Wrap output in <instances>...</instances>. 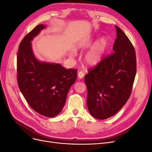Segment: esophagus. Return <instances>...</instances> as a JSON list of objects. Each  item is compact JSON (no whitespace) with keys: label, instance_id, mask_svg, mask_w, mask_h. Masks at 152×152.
Returning <instances> with one entry per match:
<instances>
[{"label":"esophagus","instance_id":"esophagus-1","mask_svg":"<svg viewBox=\"0 0 152 152\" xmlns=\"http://www.w3.org/2000/svg\"><path fill=\"white\" fill-rule=\"evenodd\" d=\"M78 76H79V77L80 78V79H82V78H83V77L84 76V72L80 71L79 73H78Z\"/></svg>","mask_w":152,"mask_h":152}]
</instances>
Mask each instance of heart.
Here are the masks:
<instances>
[{
  "mask_svg": "<svg viewBox=\"0 0 152 152\" xmlns=\"http://www.w3.org/2000/svg\"><path fill=\"white\" fill-rule=\"evenodd\" d=\"M93 42L91 37H85L77 44V49H85ZM108 46L107 39L102 37L99 39L91 45L87 50L84 55V61L89 66H95L99 64L102 60L104 53Z\"/></svg>",
  "mask_w": 152,
  "mask_h": 152,
  "instance_id": "1",
  "label": "heart"
}]
</instances>
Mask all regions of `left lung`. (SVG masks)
I'll return each mask as SVG.
<instances>
[{"instance_id":"left-lung-1","label":"left lung","mask_w":152,"mask_h":152,"mask_svg":"<svg viewBox=\"0 0 152 152\" xmlns=\"http://www.w3.org/2000/svg\"><path fill=\"white\" fill-rule=\"evenodd\" d=\"M115 28L114 52L89 69L84 78L87 108L91 115L99 120L112 117L126 103L136 73L134 48L122 30Z\"/></svg>"}]
</instances>
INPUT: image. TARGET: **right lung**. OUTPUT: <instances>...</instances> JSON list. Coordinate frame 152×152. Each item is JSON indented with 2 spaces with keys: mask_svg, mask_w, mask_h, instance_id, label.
<instances>
[{
  "mask_svg": "<svg viewBox=\"0 0 152 152\" xmlns=\"http://www.w3.org/2000/svg\"><path fill=\"white\" fill-rule=\"evenodd\" d=\"M45 28L44 25L35 26L20 42L17 55V80L30 107L42 115L53 117L65 105L68 92L77 79V70L37 59L31 41Z\"/></svg>",
  "mask_w": 152,
  "mask_h": 152,
  "instance_id": "1",
  "label": "right lung"
}]
</instances>
